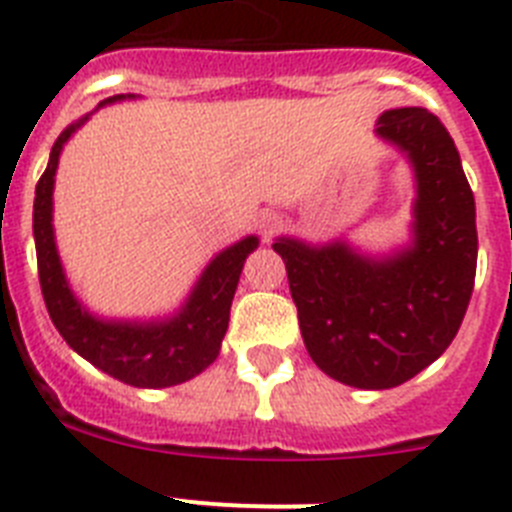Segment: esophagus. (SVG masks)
<instances>
[{
	"label": "esophagus",
	"mask_w": 512,
	"mask_h": 512,
	"mask_svg": "<svg viewBox=\"0 0 512 512\" xmlns=\"http://www.w3.org/2000/svg\"><path fill=\"white\" fill-rule=\"evenodd\" d=\"M279 223H282V220H279L277 212H261V217H259L261 235H264V238H269V235L279 228Z\"/></svg>",
	"instance_id": "34e87169"
}]
</instances>
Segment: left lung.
<instances>
[{
	"label": "left lung",
	"mask_w": 512,
	"mask_h": 512,
	"mask_svg": "<svg viewBox=\"0 0 512 512\" xmlns=\"http://www.w3.org/2000/svg\"><path fill=\"white\" fill-rule=\"evenodd\" d=\"M374 133L415 174L408 246L369 256L346 241L277 238L307 354L359 390L408 382L449 348L477 274L474 194L449 130L423 107L379 115Z\"/></svg>",
	"instance_id": "obj_1"
}]
</instances>
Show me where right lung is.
I'll return each mask as SVG.
<instances>
[{"instance_id":"add662e5","label":"right lung","mask_w":512,"mask_h":512,"mask_svg":"<svg viewBox=\"0 0 512 512\" xmlns=\"http://www.w3.org/2000/svg\"><path fill=\"white\" fill-rule=\"evenodd\" d=\"M122 99L135 97L117 94V97L104 99L102 104L122 102ZM87 120L89 115H84L58 135L48 166L35 187L33 235L35 251H38L40 289H43L48 315L63 341L69 343L76 354L130 387L158 390V387L189 382L205 372L220 354L235 287H238L248 253L259 248V238L246 235L243 241L217 253L205 266L184 305L169 318L107 320L92 315L76 300L74 289L66 279L56 248V233H53V184H56L58 158L71 135Z\"/></svg>"}]
</instances>
